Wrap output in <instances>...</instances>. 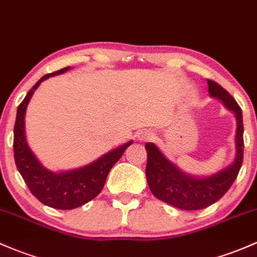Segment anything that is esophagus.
I'll use <instances>...</instances> for the list:
<instances>
[{
    "label": "esophagus",
    "mask_w": 257,
    "mask_h": 257,
    "mask_svg": "<svg viewBox=\"0 0 257 257\" xmlns=\"http://www.w3.org/2000/svg\"><path fill=\"white\" fill-rule=\"evenodd\" d=\"M153 139H154V135L150 131L142 132V134H140V136H139V140L141 141V142H147V141H152Z\"/></svg>",
    "instance_id": "34e87169"
}]
</instances>
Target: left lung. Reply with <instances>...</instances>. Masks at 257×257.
Returning a JSON list of instances; mask_svg holds the SVG:
<instances>
[{
  "mask_svg": "<svg viewBox=\"0 0 257 257\" xmlns=\"http://www.w3.org/2000/svg\"><path fill=\"white\" fill-rule=\"evenodd\" d=\"M208 93L222 101L236 118L235 157L231 164L208 176H195L184 173L159 151L154 143H146L147 167L146 176L152 194L163 202L185 211L202 209L217 202L234 183L241 168L244 156L242 112L235 99L214 81L207 79Z\"/></svg>",
  "mask_w": 257,
  "mask_h": 257,
  "instance_id": "8db88e82",
  "label": "left lung"
}]
</instances>
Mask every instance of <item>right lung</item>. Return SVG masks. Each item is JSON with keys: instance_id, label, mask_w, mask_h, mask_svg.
<instances>
[{"instance_id": "obj_1", "label": "right lung", "mask_w": 257, "mask_h": 257, "mask_svg": "<svg viewBox=\"0 0 257 257\" xmlns=\"http://www.w3.org/2000/svg\"><path fill=\"white\" fill-rule=\"evenodd\" d=\"M68 70H71V67H65L54 73L45 74L33 85L23 101L19 104L13 131V151L18 172L26 181L30 192L41 203L56 209L77 208L96 197L103 190L106 176L111 168L122 157L126 148L132 145V141H128L127 143L109 151L84 167L66 172H51L41 164L27 142L24 121L27 106L41 82L50 77L67 72Z\"/></svg>"}]
</instances>
